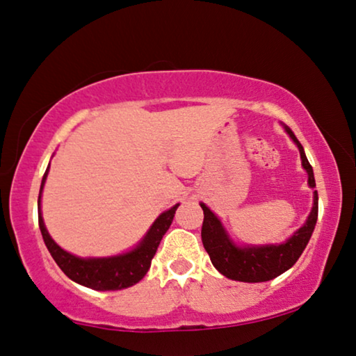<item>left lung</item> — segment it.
Listing matches in <instances>:
<instances>
[{
	"label": "left lung",
	"instance_id": "left-lung-1",
	"mask_svg": "<svg viewBox=\"0 0 356 356\" xmlns=\"http://www.w3.org/2000/svg\"><path fill=\"white\" fill-rule=\"evenodd\" d=\"M283 127L288 132V136L293 138L294 144L298 145L302 168L307 172L309 188H316L312 167L306 154H304L302 145L299 144L294 132L288 126L283 124ZM201 207L204 211V220H202L201 229L202 245L209 253L216 270L229 280L243 281V283H261V281H270L288 271L301 257L314 232V227H316L319 197H317V191H314L311 214L307 216V220L302 224V227H299L283 243H275V245L273 243H270V245H237L229 237L227 230L224 229L218 216L204 202H201Z\"/></svg>",
	"mask_w": 356,
	"mask_h": 356
}]
</instances>
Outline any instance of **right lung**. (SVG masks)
I'll use <instances>...</instances> for the list:
<instances>
[{
	"mask_svg": "<svg viewBox=\"0 0 356 356\" xmlns=\"http://www.w3.org/2000/svg\"><path fill=\"white\" fill-rule=\"evenodd\" d=\"M49 168L50 165L44 173L42 183H40L39 201H37V206H39V227L40 232H42L45 247H47L55 263L60 266V270L75 283L96 291H116L138 283L149 271L152 258H154L156 248L160 245V240L163 238L165 232L172 225L175 212H177L179 204H175L168 211L161 212L159 218L155 219V222L150 225V229L147 230L144 238L132 250L114 257L81 258L58 247L55 240L50 237L49 230L44 224L42 212H40V197H42V189L45 179H47Z\"/></svg>",
	"mask_w": 356,
	"mask_h": 356,
	"instance_id": "add662e5",
	"label": "right lung"
}]
</instances>
